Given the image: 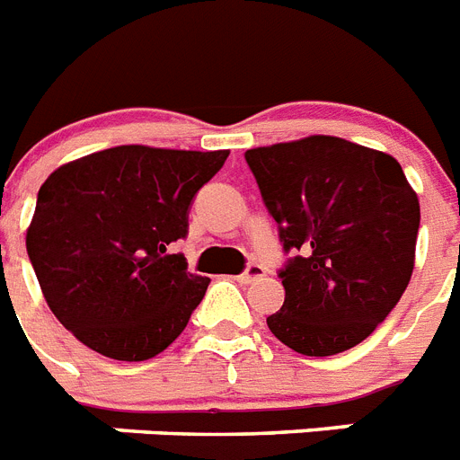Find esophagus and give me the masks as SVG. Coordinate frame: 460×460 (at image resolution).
<instances>
[{
  "mask_svg": "<svg viewBox=\"0 0 460 460\" xmlns=\"http://www.w3.org/2000/svg\"><path fill=\"white\" fill-rule=\"evenodd\" d=\"M265 275V268L263 265L258 263H249L244 268V272L239 275V282L242 284H249V282H256V279H261V277Z\"/></svg>",
  "mask_w": 460,
  "mask_h": 460,
  "instance_id": "1",
  "label": "esophagus"
}]
</instances>
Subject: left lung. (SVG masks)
<instances>
[{"label":"left lung","mask_w":460,"mask_h":460,"mask_svg":"<svg viewBox=\"0 0 460 460\" xmlns=\"http://www.w3.org/2000/svg\"><path fill=\"white\" fill-rule=\"evenodd\" d=\"M284 253V305L268 326L329 358L362 343L407 289L420 226L400 162L336 136L246 150Z\"/></svg>","instance_id":"8db88e82"}]
</instances>
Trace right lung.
Masks as SVG:
<instances>
[{
    "mask_svg": "<svg viewBox=\"0 0 460 460\" xmlns=\"http://www.w3.org/2000/svg\"><path fill=\"white\" fill-rule=\"evenodd\" d=\"M227 150L117 146L63 164L44 181L28 256L51 313L86 348L143 362L169 348L207 294L183 253L195 195Z\"/></svg>",
    "mask_w": 460,
    "mask_h": 460,
    "instance_id": "obj_1",
    "label": "right lung"
}]
</instances>
